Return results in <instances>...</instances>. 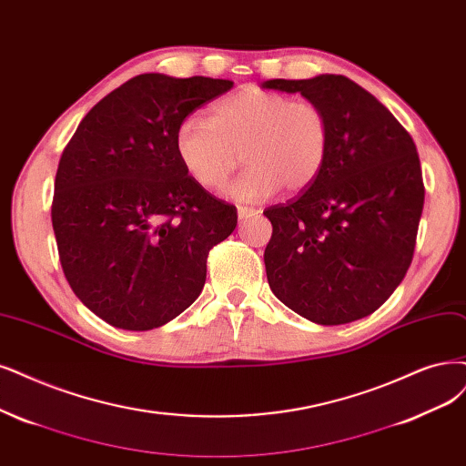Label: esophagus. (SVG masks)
I'll list each match as a JSON object with an SVG mask.
<instances>
[{
    "label": "esophagus",
    "instance_id": "obj_1",
    "mask_svg": "<svg viewBox=\"0 0 466 466\" xmlns=\"http://www.w3.org/2000/svg\"><path fill=\"white\" fill-rule=\"evenodd\" d=\"M257 213H259V211H257V209H253V207H246V205H239L238 207V217L239 218H248V217H253V215H257Z\"/></svg>",
    "mask_w": 466,
    "mask_h": 466
}]
</instances>
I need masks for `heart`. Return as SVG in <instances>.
Returning <instances> with one entry per match:
<instances>
[{
    "label": "heart",
    "mask_w": 466,
    "mask_h": 466,
    "mask_svg": "<svg viewBox=\"0 0 466 466\" xmlns=\"http://www.w3.org/2000/svg\"><path fill=\"white\" fill-rule=\"evenodd\" d=\"M175 153L201 187L224 186L239 163L249 168L228 187L234 201H265L286 186L301 192L329 159L330 125L311 101L248 86L211 106V116H184L175 128Z\"/></svg>",
    "instance_id": "b5f03b06"
}]
</instances>
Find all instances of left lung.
<instances>
[{"label": "left lung", "instance_id": "obj_1", "mask_svg": "<svg viewBox=\"0 0 466 466\" xmlns=\"http://www.w3.org/2000/svg\"><path fill=\"white\" fill-rule=\"evenodd\" d=\"M330 125L329 159L288 203L270 205L267 280L286 307L324 326L369 317L405 279L415 253L424 184L417 146L380 101L341 75L274 78Z\"/></svg>", "mask_w": 466, "mask_h": 466}]
</instances>
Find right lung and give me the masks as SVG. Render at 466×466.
<instances>
[{
  "label": "right lung",
  "instance_id": "1",
  "mask_svg": "<svg viewBox=\"0 0 466 466\" xmlns=\"http://www.w3.org/2000/svg\"><path fill=\"white\" fill-rule=\"evenodd\" d=\"M232 80L137 75L103 97L66 144L51 205L76 298L123 330H153L192 305L207 255L238 222L180 165L175 128Z\"/></svg>",
  "mask_w": 466,
  "mask_h": 466
}]
</instances>
